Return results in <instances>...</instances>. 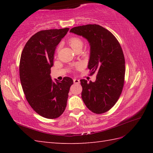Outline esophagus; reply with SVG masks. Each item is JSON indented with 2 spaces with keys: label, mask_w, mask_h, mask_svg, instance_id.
Here are the masks:
<instances>
[{
  "label": "esophagus",
  "mask_w": 153,
  "mask_h": 153,
  "mask_svg": "<svg viewBox=\"0 0 153 153\" xmlns=\"http://www.w3.org/2000/svg\"><path fill=\"white\" fill-rule=\"evenodd\" d=\"M74 83L76 84H79L80 83V81L79 79H74Z\"/></svg>",
  "instance_id": "obj_1"
}]
</instances>
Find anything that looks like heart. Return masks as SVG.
Wrapping results in <instances>:
<instances>
[{
  "label": "heart",
  "instance_id": "1",
  "mask_svg": "<svg viewBox=\"0 0 153 153\" xmlns=\"http://www.w3.org/2000/svg\"><path fill=\"white\" fill-rule=\"evenodd\" d=\"M69 44L71 47L73 48V50L76 49L77 48L82 47L83 46V41L81 39L78 37H71L69 39Z\"/></svg>",
  "mask_w": 153,
  "mask_h": 153
}]
</instances>
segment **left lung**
<instances>
[{
	"label": "left lung",
	"instance_id": "8db88e82",
	"mask_svg": "<svg viewBox=\"0 0 153 153\" xmlns=\"http://www.w3.org/2000/svg\"><path fill=\"white\" fill-rule=\"evenodd\" d=\"M70 32L89 42L88 68L91 75L97 74L95 82L80 80L82 100L91 112L105 113L118 101L124 83L125 59L121 46L111 32L99 25L75 27Z\"/></svg>",
	"mask_w": 153,
	"mask_h": 153
}]
</instances>
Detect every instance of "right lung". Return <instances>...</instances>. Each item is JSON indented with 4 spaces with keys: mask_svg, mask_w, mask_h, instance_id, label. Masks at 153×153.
<instances>
[{
    "mask_svg": "<svg viewBox=\"0 0 153 153\" xmlns=\"http://www.w3.org/2000/svg\"><path fill=\"white\" fill-rule=\"evenodd\" d=\"M69 28L37 32L25 44L19 62V78L28 103L38 114L54 119L64 112L73 80L51 76L54 51Z\"/></svg>",
    "mask_w": 153,
    "mask_h": 153,
    "instance_id": "right-lung-1",
    "label": "right lung"
}]
</instances>
